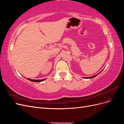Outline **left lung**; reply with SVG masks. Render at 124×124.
I'll return each mask as SVG.
<instances>
[{"label":"left lung","instance_id":"8db88e82","mask_svg":"<svg viewBox=\"0 0 124 124\" xmlns=\"http://www.w3.org/2000/svg\"><path fill=\"white\" fill-rule=\"evenodd\" d=\"M98 74H96V75H95V76H92V77H86V78H94V77H95L96 76H97V75H98Z\"/></svg>","mask_w":124,"mask_h":124}]
</instances>
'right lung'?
<instances>
[{"label": "right lung", "mask_w": 124, "mask_h": 124, "mask_svg": "<svg viewBox=\"0 0 124 124\" xmlns=\"http://www.w3.org/2000/svg\"><path fill=\"white\" fill-rule=\"evenodd\" d=\"M27 79L29 81H32V82H42L46 79H42V80H32V79H30V78H27Z\"/></svg>", "instance_id": "1"}]
</instances>
